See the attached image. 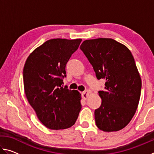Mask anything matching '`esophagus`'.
<instances>
[{"instance_id": "1", "label": "esophagus", "mask_w": 154, "mask_h": 154, "mask_svg": "<svg viewBox=\"0 0 154 154\" xmlns=\"http://www.w3.org/2000/svg\"><path fill=\"white\" fill-rule=\"evenodd\" d=\"M89 94H90L89 91H88V90H85V91H84V92H83L82 94V98H83V99H85H85H87L88 96H89Z\"/></svg>"}]
</instances>
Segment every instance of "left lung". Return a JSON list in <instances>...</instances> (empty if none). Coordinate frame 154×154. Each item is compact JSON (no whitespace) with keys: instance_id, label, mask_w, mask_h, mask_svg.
<instances>
[{"instance_id":"left-lung-1","label":"left lung","mask_w":154,"mask_h":154,"mask_svg":"<svg viewBox=\"0 0 154 154\" xmlns=\"http://www.w3.org/2000/svg\"><path fill=\"white\" fill-rule=\"evenodd\" d=\"M80 49L98 79L106 80L99 91L101 105L94 111L96 124L104 132H116L131 121L139 105L141 79L129 49L112 38L85 40Z\"/></svg>"}]
</instances>
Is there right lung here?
Here are the masks:
<instances>
[{
    "label": "right lung",
    "instance_id": "add662e5",
    "mask_svg": "<svg viewBox=\"0 0 154 154\" xmlns=\"http://www.w3.org/2000/svg\"><path fill=\"white\" fill-rule=\"evenodd\" d=\"M82 39L53 38L36 48L23 70L24 92L44 126L62 130L75 124L82 108L77 90L63 88L66 63Z\"/></svg>",
    "mask_w": 154,
    "mask_h": 154
}]
</instances>
